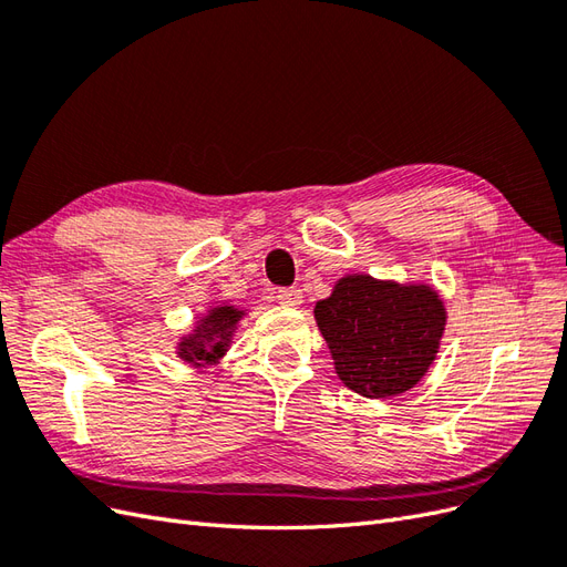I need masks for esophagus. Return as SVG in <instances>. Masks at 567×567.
I'll list each match as a JSON object with an SVG mask.
<instances>
[{
	"instance_id": "esophagus-1",
	"label": "esophagus",
	"mask_w": 567,
	"mask_h": 567,
	"mask_svg": "<svg viewBox=\"0 0 567 567\" xmlns=\"http://www.w3.org/2000/svg\"><path fill=\"white\" fill-rule=\"evenodd\" d=\"M277 300L286 307H300L302 305V290L300 288H281V290H277Z\"/></svg>"
}]
</instances>
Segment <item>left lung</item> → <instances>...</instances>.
Instances as JSON below:
<instances>
[{"instance_id":"obj_1","label":"left lung","mask_w":567,"mask_h":567,"mask_svg":"<svg viewBox=\"0 0 567 567\" xmlns=\"http://www.w3.org/2000/svg\"><path fill=\"white\" fill-rule=\"evenodd\" d=\"M338 379L369 400L414 388L435 362L447 323L437 290L348 274L315 307Z\"/></svg>"}]
</instances>
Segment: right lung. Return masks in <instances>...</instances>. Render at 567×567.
Masks as SVG:
<instances>
[{"label": "right lung", "instance_id": "add662e5", "mask_svg": "<svg viewBox=\"0 0 567 567\" xmlns=\"http://www.w3.org/2000/svg\"><path fill=\"white\" fill-rule=\"evenodd\" d=\"M246 315L248 312L241 310V307L229 302L213 305L210 310L196 321L194 331L182 336V340L177 342V357L182 362L196 369L217 364L231 348V338L238 329V321Z\"/></svg>", "mask_w": 567, "mask_h": 567}]
</instances>
